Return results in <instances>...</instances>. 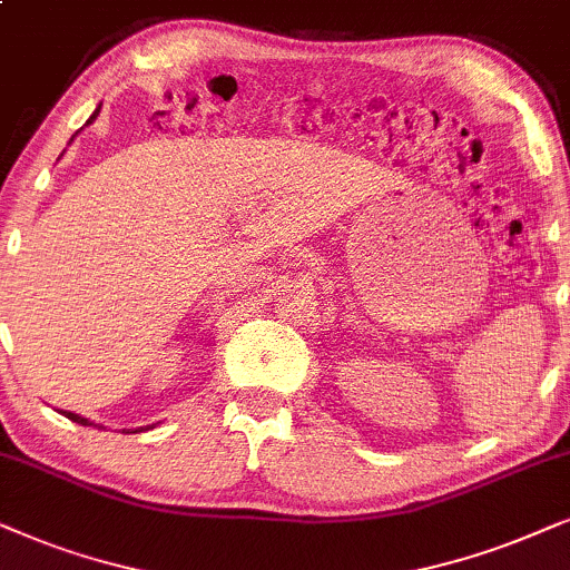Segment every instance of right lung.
I'll use <instances>...</instances> for the list:
<instances>
[{"mask_svg":"<svg viewBox=\"0 0 570 570\" xmlns=\"http://www.w3.org/2000/svg\"><path fill=\"white\" fill-rule=\"evenodd\" d=\"M98 117V109H96V114H94V117H90V119H96ZM65 416H67V420H72V422H78V424H90L88 420H86V416H78V414H72V412H62Z\"/></svg>","mask_w":570,"mask_h":570,"instance_id":"obj_1","label":"right lung"}]
</instances>
